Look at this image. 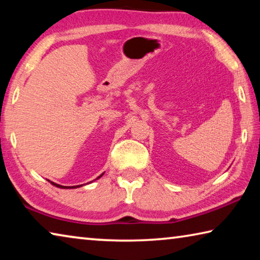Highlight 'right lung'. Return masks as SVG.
<instances>
[{"mask_svg":"<svg viewBox=\"0 0 260 260\" xmlns=\"http://www.w3.org/2000/svg\"><path fill=\"white\" fill-rule=\"evenodd\" d=\"M105 174V173H102L101 175H99V177L95 179V180H98V179H100L102 177V175ZM49 182H51V185H53V186H55V187H58V188H62V189H72V188H79V187H81L82 185H78V186H61V185H59V183H55V182H53V181H50V180H47ZM91 182V181H90Z\"/></svg>","mask_w":260,"mask_h":260,"instance_id":"obj_1","label":"right lung"}]
</instances>
